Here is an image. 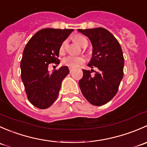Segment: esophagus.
Instances as JSON below:
<instances>
[{"label": "esophagus", "mask_w": 147, "mask_h": 147, "mask_svg": "<svg viewBox=\"0 0 147 147\" xmlns=\"http://www.w3.org/2000/svg\"><path fill=\"white\" fill-rule=\"evenodd\" d=\"M69 72H72V71H73V69H72V68H69Z\"/></svg>", "instance_id": "esophagus-1"}]
</instances>
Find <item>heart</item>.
<instances>
[{
	"instance_id": "1",
	"label": "heart",
	"mask_w": 147,
	"mask_h": 147,
	"mask_svg": "<svg viewBox=\"0 0 147 147\" xmlns=\"http://www.w3.org/2000/svg\"><path fill=\"white\" fill-rule=\"evenodd\" d=\"M75 42L79 44L82 47H84V45H87V40L84 37L80 35H77L74 38ZM65 47H66V41L63 42L60 47V54H63L65 50ZM63 64L65 66L68 67L69 68H76L78 66H80L81 64L84 63V59L82 57H76V56H67L65 58H63V61H62Z\"/></svg>"
}]
</instances>
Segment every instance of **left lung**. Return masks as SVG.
<instances>
[{
	"instance_id": "8db88e82",
	"label": "left lung",
	"mask_w": 147,
	"mask_h": 147,
	"mask_svg": "<svg viewBox=\"0 0 147 147\" xmlns=\"http://www.w3.org/2000/svg\"><path fill=\"white\" fill-rule=\"evenodd\" d=\"M88 37L92 45V57L87 65L98 68L94 76L93 69H82L79 86L83 96L90 104L101 106L115 96L124 75V59L117 40L103 28L78 29Z\"/></svg>"
}]
</instances>
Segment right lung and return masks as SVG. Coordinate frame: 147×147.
I'll return each instance as SVG.
<instances>
[{"mask_svg": "<svg viewBox=\"0 0 147 147\" xmlns=\"http://www.w3.org/2000/svg\"><path fill=\"white\" fill-rule=\"evenodd\" d=\"M73 29L44 28L30 39L23 53L21 79L30 102L39 109L51 106L57 99L63 79L69 74L67 66L50 73L48 66L58 65L59 50Z\"/></svg>", "mask_w": 147, "mask_h": 147, "instance_id": "1", "label": "right lung"}]
</instances>
